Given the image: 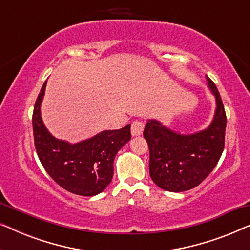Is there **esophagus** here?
I'll list each match as a JSON object with an SVG mask.
<instances>
[{"label":"esophagus","mask_w":250,"mask_h":250,"mask_svg":"<svg viewBox=\"0 0 250 250\" xmlns=\"http://www.w3.org/2000/svg\"><path fill=\"white\" fill-rule=\"evenodd\" d=\"M143 128H145V124L141 121H135L132 123L131 126V133L133 136H140L142 135Z\"/></svg>","instance_id":"esophagus-1"}]
</instances>
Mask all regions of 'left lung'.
Instances as JSON below:
<instances>
[{
	"instance_id": "8db88e82",
	"label": "left lung",
	"mask_w": 250,
	"mask_h": 250,
	"mask_svg": "<svg viewBox=\"0 0 250 250\" xmlns=\"http://www.w3.org/2000/svg\"><path fill=\"white\" fill-rule=\"evenodd\" d=\"M215 98L210 124L201 131L182 134L157 119H148L143 136L150 150L149 173L160 189L182 192L199 186L215 168L224 149L227 116L216 86L206 76Z\"/></svg>"
}]
</instances>
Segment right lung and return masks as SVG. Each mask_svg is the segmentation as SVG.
<instances>
[{
	"mask_svg": "<svg viewBox=\"0 0 250 250\" xmlns=\"http://www.w3.org/2000/svg\"><path fill=\"white\" fill-rule=\"evenodd\" d=\"M46 81L33 112V131L37 156L44 169L64 190L78 196L93 197L111 182L114 159L131 140V125L105 129L80 142L57 139L49 132L41 115Z\"/></svg>",
	"mask_w": 250,
	"mask_h": 250,
	"instance_id": "1",
	"label": "right lung"
}]
</instances>
